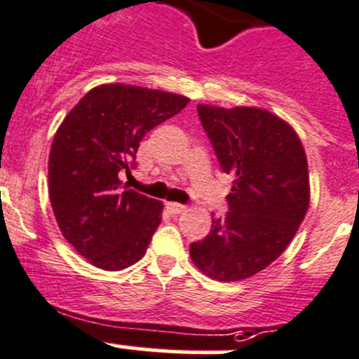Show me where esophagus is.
I'll use <instances>...</instances> for the list:
<instances>
[{"mask_svg":"<svg viewBox=\"0 0 359 359\" xmlns=\"http://www.w3.org/2000/svg\"><path fill=\"white\" fill-rule=\"evenodd\" d=\"M165 208L170 213H183L187 210L185 205H180V203H165Z\"/></svg>","mask_w":359,"mask_h":359,"instance_id":"esophagus-1","label":"esophagus"}]
</instances>
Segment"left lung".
<instances>
[{
	"mask_svg": "<svg viewBox=\"0 0 359 359\" xmlns=\"http://www.w3.org/2000/svg\"><path fill=\"white\" fill-rule=\"evenodd\" d=\"M197 114L233 187L229 210L190 245V258L217 281L248 279L281 256L304 220L306 153L294 128L265 108L199 103Z\"/></svg>",
	"mask_w": 359,
	"mask_h": 359,
	"instance_id": "obj_1",
	"label": "left lung"
}]
</instances>
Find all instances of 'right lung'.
<instances>
[{
  "mask_svg": "<svg viewBox=\"0 0 359 359\" xmlns=\"http://www.w3.org/2000/svg\"><path fill=\"white\" fill-rule=\"evenodd\" d=\"M189 101L174 92L104 83L58 126L49 151V201L64 238L88 263L123 271L146 255L163 203L123 189L119 172H130L144 135Z\"/></svg>",
  "mask_w": 359,
  "mask_h": 359,
  "instance_id": "obj_1",
  "label": "right lung"
}]
</instances>
